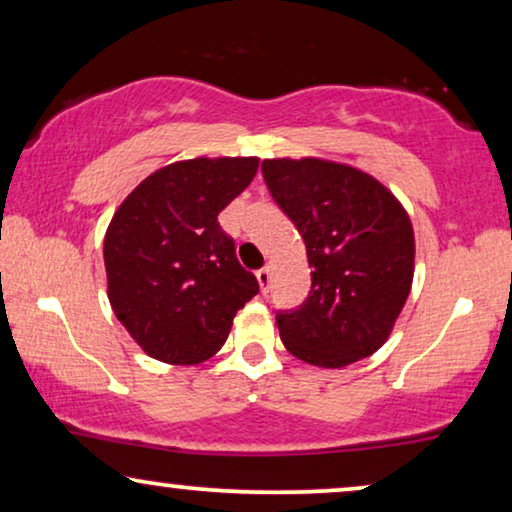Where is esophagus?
Returning <instances> with one entry per match:
<instances>
[{"mask_svg":"<svg viewBox=\"0 0 512 512\" xmlns=\"http://www.w3.org/2000/svg\"><path fill=\"white\" fill-rule=\"evenodd\" d=\"M256 279H258V284H261V291L268 293L270 279H272V270L270 268H261V270L256 272Z\"/></svg>","mask_w":512,"mask_h":512,"instance_id":"esophagus-1","label":"esophagus"}]
</instances>
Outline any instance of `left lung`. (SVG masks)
<instances>
[{
    "instance_id": "left-lung-1",
    "label": "left lung",
    "mask_w": 512,
    "mask_h": 512,
    "mask_svg": "<svg viewBox=\"0 0 512 512\" xmlns=\"http://www.w3.org/2000/svg\"><path fill=\"white\" fill-rule=\"evenodd\" d=\"M272 200L303 235L312 289L277 310L284 347L300 361L342 368L387 342L412 286L415 233L394 195L356 167L319 158L261 165Z\"/></svg>"
}]
</instances>
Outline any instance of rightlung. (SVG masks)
I'll return each mask as SVG.
<instances>
[{
  "instance_id": "1",
  "label": "right lung",
  "mask_w": 512,
  "mask_h": 512,
  "mask_svg": "<svg viewBox=\"0 0 512 512\" xmlns=\"http://www.w3.org/2000/svg\"><path fill=\"white\" fill-rule=\"evenodd\" d=\"M258 158H193L160 167L116 209L104 235L109 303L153 359L191 366L226 342L258 282L219 214L256 177Z\"/></svg>"
}]
</instances>
